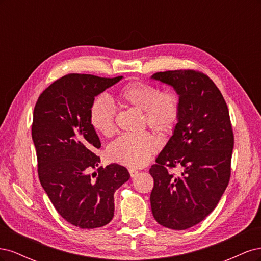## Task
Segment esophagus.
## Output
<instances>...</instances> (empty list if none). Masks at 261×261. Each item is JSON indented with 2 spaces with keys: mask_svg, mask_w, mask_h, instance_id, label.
Listing matches in <instances>:
<instances>
[{
  "mask_svg": "<svg viewBox=\"0 0 261 261\" xmlns=\"http://www.w3.org/2000/svg\"><path fill=\"white\" fill-rule=\"evenodd\" d=\"M128 171H129V174H130L132 177H135L137 175V173H138V171L135 170V169H129Z\"/></svg>",
  "mask_w": 261,
  "mask_h": 261,
  "instance_id": "obj_1",
  "label": "esophagus"
}]
</instances>
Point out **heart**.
<instances>
[{
  "instance_id": "b5f03b06",
  "label": "heart",
  "mask_w": 261,
  "mask_h": 261,
  "mask_svg": "<svg viewBox=\"0 0 261 261\" xmlns=\"http://www.w3.org/2000/svg\"><path fill=\"white\" fill-rule=\"evenodd\" d=\"M121 105L143 111L145 123L161 135L171 134L179 120L180 101L175 91H162L156 87L133 82L125 85L117 93ZM92 127L106 137L115 133V112L106 98L93 101L89 111ZM158 140L150 133L139 135H123L108 149L110 160L132 169L143 168L158 150Z\"/></svg>"
}]
</instances>
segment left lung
<instances>
[{
    "label": "left lung",
    "mask_w": 261,
    "mask_h": 261,
    "mask_svg": "<svg viewBox=\"0 0 261 261\" xmlns=\"http://www.w3.org/2000/svg\"><path fill=\"white\" fill-rule=\"evenodd\" d=\"M151 78L173 87L180 101L176 127L149 170L152 215L165 227L186 230L210 215L230 180V114L218 87L200 72L167 70ZM175 166L182 169L177 177L168 172Z\"/></svg>",
    "instance_id": "left-lung-1"
}]
</instances>
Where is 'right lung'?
Returning a JSON list of instances; mask_svg holds the SVG:
<instances>
[{
    "label": "right lung",
    "instance_id": "obj_1",
    "mask_svg": "<svg viewBox=\"0 0 261 261\" xmlns=\"http://www.w3.org/2000/svg\"><path fill=\"white\" fill-rule=\"evenodd\" d=\"M123 76L103 78L68 74L38 98L33 136L40 183L54 208L81 228L108 224L114 216V193L130 177L127 169L111 163L99 167L101 147L89 111L94 97ZM97 169L91 177L90 171Z\"/></svg>",
    "mask_w": 261,
    "mask_h": 261
}]
</instances>
